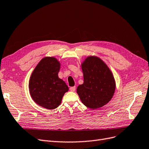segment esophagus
Wrapping results in <instances>:
<instances>
[{"instance_id": "34e87169", "label": "esophagus", "mask_w": 149, "mask_h": 149, "mask_svg": "<svg viewBox=\"0 0 149 149\" xmlns=\"http://www.w3.org/2000/svg\"><path fill=\"white\" fill-rule=\"evenodd\" d=\"M70 90L71 91V92H75V87H70Z\"/></svg>"}]
</instances>
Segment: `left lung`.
<instances>
[{
	"label": "left lung",
	"instance_id": "8db88e82",
	"mask_svg": "<svg viewBox=\"0 0 149 149\" xmlns=\"http://www.w3.org/2000/svg\"><path fill=\"white\" fill-rule=\"evenodd\" d=\"M81 69L84 84L77 88L81 102L91 109L102 107L111 100L116 88L111 70L102 59L95 56L87 57Z\"/></svg>",
	"mask_w": 149,
	"mask_h": 149
}]
</instances>
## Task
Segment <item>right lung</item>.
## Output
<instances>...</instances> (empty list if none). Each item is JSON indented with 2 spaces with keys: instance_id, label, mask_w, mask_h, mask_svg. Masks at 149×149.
Wrapping results in <instances>:
<instances>
[{
  "instance_id": "obj_1",
  "label": "right lung",
  "mask_w": 149,
  "mask_h": 149,
  "mask_svg": "<svg viewBox=\"0 0 149 149\" xmlns=\"http://www.w3.org/2000/svg\"><path fill=\"white\" fill-rule=\"evenodd\" d=\"M60 63L54 57L41 60L31 75L29 90L35 102L43 108L54 109L61 103L62 97L69 90L65 81L58 77Z\"/></svg>"
}]
</instances>
